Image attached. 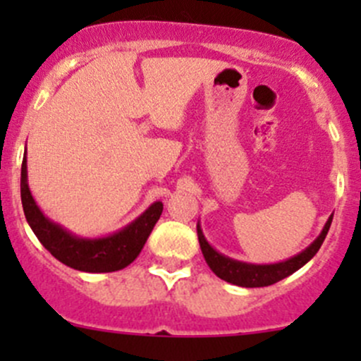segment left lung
Returning a JSON list of instances; mask_svg holds the SVG:
<instances>
[{"label": "left lung", "mask_w": 361, "mask_h": 361, "mask_svg": "<svg viewBox=\"0 0 361 361\" xmlns=\"http://www.w3.org/2000/svg\"><path fill=\"white\" fill-rule=\"evenodd\" d=\"M334 214H330L326 220L325 227L319 232L318 238L311 243L304 251H300L295 257L288 258V260L278 262V264H248V262L234 260L231 257H225L220 251H216L213 246L207 243L204 238L201 225L197 224V238L199 245H201L202 255L206 258V264L209 265L211 271L224 281L232 283V285L243 286V288H260V286L274 285V283L281 281V279L288 278L295 271L304 267L316 253L322 248L323 241H325L329 228L332 225Z\"/></svg>", "instance_id": "1"}]
</instances>
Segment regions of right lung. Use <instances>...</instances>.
Instances as JSON below:
<instances>
[{"instance_id":"right-lung-1","label":"right lung","mask_w":361,"mask_h":361,"mask_svg":"<svg viewBox=\"0 0 361 361\" xmlns=\"http://www.w3.org/2000/svg\"><path fill=\"white\" fill-rule=\"evenodd\" d=\"M20 199L25 220L36 238L59 262L82 272H113L127 267L143 250L148 235L162 214L164 204L157 201L120 231L104 238H80L63 225L43 214L32 199L27 185V159L20 169Z\"/></svg>"}]
</instances>
